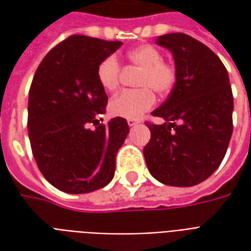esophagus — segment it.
<instances>
[{
    "instance_id": "esophagus-1",
    "label": "esophagus",
    "mask_w": 251,
    "mask_h": 251,
    "mask_svg": "<svg viewBox=\"0 0 251 251\" xmlns=\"http://www.w3.org/2000/svg\"><path fill=\"white\" fill-rule=\"evenodd\" d=\"M138 122H140V121H138V120H133V118H129V120H127V125H129V126H134V125H137Z\"/></svg>"
}]
</instances>
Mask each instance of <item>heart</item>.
Masks as SVG:
<instances>
[{
  "mask_svg": "<svg viewBox=\"0 0 251 251\" xmlns=\"http://www.w3.org/2000/svg\"><path fill=\"white\" fill-rule=\"evenodd\" d=\"M127 60L133 66L140 67L138 90H125L110 100V113L115 117L140 118L145 111L151 110L156 102V97L149 87L157 93H168L176 82L174 67L164 63L163 53L156 47L140 46L127 52ZM121 66L115 56L106 57L100 62L97 76L98 82L106 91H114L120 84Z\"/></svg>",
  "mask_w": 251,
  "mask_h": 251,
  "instance_id": "b5f03b06",
  "label": "heart"
}]
</instances>
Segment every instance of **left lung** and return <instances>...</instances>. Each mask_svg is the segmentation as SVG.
I'll list each match as a JSON object with an SVG mask.
<instances>
[{
	"mask_svg": "<svg viewBox=\"0 0 251 251\" xmlns=\"http://www.w3.org/2000/svg\"><path fill=\"white\" fill-rule=\"evenodd\" d=\"M172 52L174 90L152 111L163 125L148 124L151 141L144 157L153 177L165 185L192 187L221 165L232 134L231 86L226 67L203 43L184 33L158 36Z\"/></svg>",
	"mask_w": 251,
	"mask_h": 251,
	"instance_id": "8db88e82",
	"label": "left lung"
}]
</instances>
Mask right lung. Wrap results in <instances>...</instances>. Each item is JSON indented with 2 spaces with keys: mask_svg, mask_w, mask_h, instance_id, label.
<instances>
[{
  "mask_svg": "<svg viewBox=\"0 0 251 251\" xmlns=\"http://www.w3.org/2000/svg\"><path fill=\"white\" fill-rule=\"evenodd\" d=\"M121 41L75 35L48 52L36 70L28 100V136L37 167L55 188L87 194L114 177L115 156L129 125L95 118L107 104L97 70ZM94 123L95 129L88 126Z\"/></svg>",
  "mask_w": 251,
  "mask_h": 251,
  "instance_id": "right-lung-1",
  "label": "right lung"
}]
</instances>
